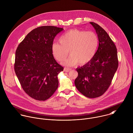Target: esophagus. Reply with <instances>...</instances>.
<instances>
[{
	"label": "esophagus",
	"instance_id": "esophagus-1",
	"mask_svg": "<svg viewBox=\"0 0 133 133\" xmlns=\"http://www.w3.org/2000/svg\"><path fill=\"white\" fill-rule=\"evenodd\" d=\"M71 70V69H70V68H64V71H65V72H69V71H70V70Z\"/></svg>",
	"mask_w": 133,
	"mask_h": 133
}]
</instances>
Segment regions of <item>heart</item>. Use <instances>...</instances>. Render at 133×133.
Here are the masks:
<instances>
[{"label": "heart", "mask_w": 133, "mask_h": 133, "mask_svg": "<svg viewBox=\"0 0 133 133\" xmlns=\"http://www.w3.org/2000/svg\"><path fill=\"white\" fill-rule=\"evenodd\" d=\"M59 42H55L52 45V53L55 59L63 61L70 56L63 64L72 66L78 63L85 65L94 57L98 45L97 34L92 31H84L78 29L68 31L59 38Z\"/></svg>", "instance_id": "heart-1"}]
</instances>
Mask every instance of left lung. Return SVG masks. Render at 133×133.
Returning a JSON list of instances; mask_svg holds the SVG:
<instances>
[{"instance_id": "obj_1", "label": "left lung", "mask_w": 133, "mask_h": 133, "mask_svg": "<svg viewBox=\"0 0 133 133\" xmlns=\"http://www.w3.org/2000/svg\"><path fill=\"white\" fill-rule=\"evenodd\" d=\"M90 23L98 35L99 47L89 62L76 69L78 75L75 84L83 95L95 98L102 96L108 89L118 62L116 48L108 34L98 24Z\"/></svg>"}]
</instances>
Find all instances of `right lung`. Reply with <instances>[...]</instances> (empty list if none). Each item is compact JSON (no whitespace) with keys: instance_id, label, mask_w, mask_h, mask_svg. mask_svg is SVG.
<instances>
[{"instance_id":"right-lung-1","label":"right lung","mask_w":133,"mask_h":133,"mask_svg":"<svg viewBox=\"0 0 133 133\" xmlns=\"http://www.w3.org/2000/svg\"><path fill=\"white\" fill-rule=\"evenodd\" d=\"M63 28L38 27L29 33L16 52L15 71L23 90L33 99L45 101L58 86V75L64 68L52 53L56 35Z\"/></svg>"}]
</instances>
